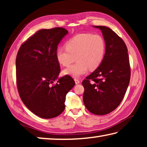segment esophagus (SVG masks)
Returning a JSON list of instances; mask_svg holds the SVG:
<instances>
[{"mask_svg":"<svg viewBox=\"0 0 147 147\" xmlns=\"http://www.w3.org/2000/svg\"><path fill=\"white\" fill-rule=\"evenodd\" d=\"M74 82H75L76 84H80V81L78 79H76V78H74Z\"/></svg>","mask_w":147,"mask_h":147,"instance_id":"34e87169","label":"esophagus"}]
</instances>
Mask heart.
<instances>
[{
  "label": "heart",
  "mask_w": 147,
  "mask_h": 147,
  "mask_svg": "<svg viewBox=\"0 0 147 147\" xmlns=\"http://www.w3.org/2000/svg\"><path fill=\"white\" fill-rule=\"evenodd\" d=\"M66 48H59L56 57L59 64L67 67L75 59L77 61L65 69L63 73L78 78L88 71L98 68L106 53V43L100 35L80 34L66 42Z\"/></svg>",
  "instance_id": "obj_1"
}]
</instances>
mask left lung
I'll use <instances>...</instances> for the list:
<instances>
[{
	"label": "left lung",
	"instance_id": "left-lung-1",
	"mask_svg": "<svg viewBox=\"0 0 147 147\" xmlns=\"http://www.w3.org/2000/svg\"><path fill=\"white\" fill-rule=\"evenodd\" d=\"M93 27L102 33L106 53L100 66L82 82L83 101L91 113L103 115L115 109L123 99L130 82V62L127 47L117 34L108 27Z\"/></svg>",
	"mask_w": 147,
	"mask_h": 147
}]
</instances>
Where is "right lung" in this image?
<instances>
[{
  "instance_id": "add662e5",
  "label": "right lung",
  "mask_w": 147,
  "mask_h": 147,
  "mask_svg": "<svg viewBox=\"0 0 147 147\" xmlns=\"http://www.w3.org/2000/svg\"><path fill=\"white\" fill-rule=\"evenodd\" d=\"M67 34L60 27L40 30L22 45L17 53L16 77L20 97L28 109L41 118L60 115L65 108L66 94L75 85L70 76L58 77L60 67L56 53Z\"/></svg>"
}]
</instances>
